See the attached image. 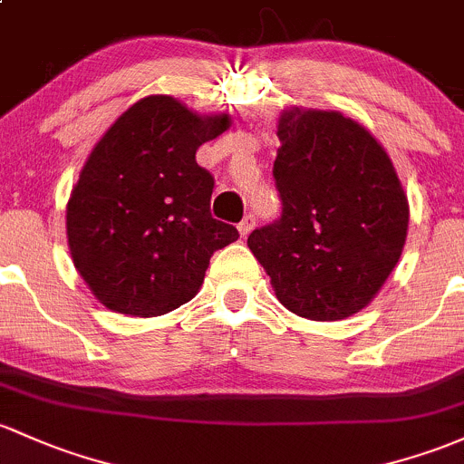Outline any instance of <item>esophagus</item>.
<instances>
[{
    "label": "esophagus",
    "mask_w": 464,
    "mask_h": 464,
    "mask_svg": "<svg viewBox=\"0 0 464 464\" xmlns=\"http://www.w3.org/2000/svg\"><path fill=\"white\" fill-rule=\"evenodd\" d=\"M254 226H256V217H254V214H246L243 221L238 223V232H241V237H247V234L254 230Z\"/></svg>",
    "instance_id": "1"
}]
</instances>
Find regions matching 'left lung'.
Returning a JSON list of instances; mask_svg holds the SVG:
<instances>
[{"instance_id": "8db88e82", "label": "left lung", "mask_w": 464, "mask_h": 464, "mask_svg": "<svg viewBox=\"0 0 464 464\" xmlns=\"http://www.w3.org/2000/svg\"><path fill=\"white\" fill-rule=\"evenodd\" d=\"M274 183L281 218L247 246L278 301L312 321L361 312L405 246L410 206L381 143L341 112L294 111L278 121Z\"/></svg>"}]
</instances>
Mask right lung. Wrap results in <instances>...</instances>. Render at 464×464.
<instances>
[{"instance_id":"obj_1","label":"right lung","mask_w":464,"mask_h":464,"mask_svg":"<svg viewBox=\"0 0 464 464\" xmlns=\"http://www.w3.org/2000/svg\"><path fill=\"white\" fill-rule=\"evenodd\" d=\"M230 128L177 99L128 108L94 146L68 201L72 263L112 312L161 316L201 287L210 256L238 238L212 217L214 177L197 150Z\"/></svg>"}]
</instances>
